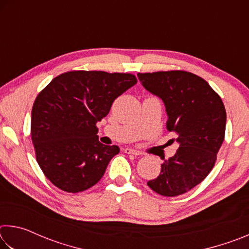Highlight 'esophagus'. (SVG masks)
<instances>
[{"label":"esophagus","mask_w":249,"mask_h":249,"mask_svg":"<svg viewBox=\"0 0 249 249\" xmlns=\"http://www.w3.org/2000/svg\"><path fill=\"white\" fill-rule=\"evenodd\" d=\"M124 151L126 154H129V155H134V156H140L142 155V151L137 150V149H134V148H130V147H126L124 149Z\"/></svg>","instance_id":"esophagus-1"}]
</instances>
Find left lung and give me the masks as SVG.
<instances>
[{"label":"left lung","mask_w":249,"mask_h":249,"mask_svg":"<svg viewBox=\"0 0 249 249\" xmlns=\"http://www.w3.org/2000/svg\"><path fill=\"white\" fill-rule=\"evenodd\" d=\"M137 77L147 91L163 101L167 129L177 135L179 142L175 156L161 163L159 176L147 184L163 196L183 195L201 183L215 165L225 135L224 104L195 73L172 70Z\"/></svg>","instance_id":"obj_1"}]
</instances>
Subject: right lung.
<instances>
[{
    "label": "right lung",
    "mask_w": 249,
    "mask_h": 249,
    "mask_svg": "<svg viewBox=\"0 0 249 249\" xmlns=\"http://www.w3.org/2000/svg\"><path fill=\"white\" fill-rule=\"evenodd\" d=\"M136 82L132 73L77 70L59 74L39 92L31 135L37 162L53 185L78 193L99 182L120 148L101 144L96 123Z\"/></svg>",
    "instance_id": "obj_1"
}]
</instances>
